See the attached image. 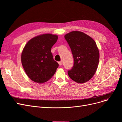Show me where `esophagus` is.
<instances>
[{
  "label": "esophagus",
  "mask_w": 122,
  "mask_h": 122,
  "mask_svg": "<svg viewBox=\"0 0 122 122\" xmlns=\"http://www.w3.org/2000/svg\"><path fill=\"white\" fill-rule=\"evenodd\" d=\"M58 64L60 66H61L62 65V62L61 61H59L58 62Z\"/></svg>",
  "instance_id": "34e87169"
}]
</instances>
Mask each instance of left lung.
<instances>
[{"mask_svg":"<svg viewBox=\"0 0 122 122\" xmlns=\"http://www.w3.org/2000/svg\"><path fill=\"white\" fill-rule=\"evenodd\" d=\"M71 49L74 66L69 70L70 78L79 83L90 80L96 71L99 61V51L95 41L79 31H71L65 36Z\"/></svg>","mask_w":122,"mask_h":122,"instance_id":"obj_1","label":"left lung"}]
</instances>
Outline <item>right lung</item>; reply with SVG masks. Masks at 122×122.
<instances>
[{"mask_svg":"<svg viewBox=\"0 0 122 122\" xmlns=\"http://www.w3.org/2000/svg\"><path fill=\"white\" fill-rule=\"evenodd\" d=\"M57 39L55 35H41L25 45L21 54V62L26 74L33 81L45 82L56 72L58 64L54 60L51 50Z\"/></svg>","mask_w":122,"mask_h":122,"instance_id":"right-lung-1","label":"right lung"}]
</instances>
